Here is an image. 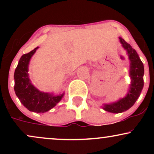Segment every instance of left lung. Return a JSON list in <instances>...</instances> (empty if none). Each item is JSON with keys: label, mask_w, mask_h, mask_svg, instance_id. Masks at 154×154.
Returning <instances> with one entry per match:
<instances>
[{"label": "left lung", "mask_w": 154, "mask_h": 154, "mask_svg": "<svg viewBox=\"0 0 154 154\" xmlns=\"http://www.w3.org/2000/svg\"><path fill=\"white\" fill-rule=\"evenodd\" d=\"M122 45L126 51L130 60V84L129 85L127 95L122 98H120L115 102L103 104V109L109 112L118 114L128 110L135 103L140 95L143 88V63L140 59L136 51L132 48L131 45L128 44L124 39L119 38Z\"/></svg>", "instance_id": "obj_1"}]
</instances>
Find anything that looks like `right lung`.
<instances>
[{
  "label": "right lung",
  "instance_id": "add662e5",
  "mask_svg": "<svg viewBox=\"0 0 154 154\" xmlns=\"http://www.w3.org/2000/svg\"><path fill=\"white\" fill-rule=\"evenodd\" d=\"M38 47L28 54H24L19 59L14 72V91L17 96L24 107L29 111L36 113H45L56 106L62 99V94L45 93L35 88L29 79V64L32 56Z\"/></svg>",
  "mask_w": 154,
  "mask_h": 154
}]
</instances>
